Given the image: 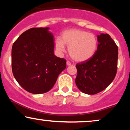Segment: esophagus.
I'll use <instances>...</instances> for the list:
<instances>
[{"mask_svg":"<svg viewBox=\"0 0 130 130\" xmlns=\"http://www.w3.org/2000/svg\"><path fill=\"white\" fill-rule=\"evenodd\" d=\"M67 65H68V66H69V65H71V63L70 62V61L67 60Z\"/></svg>","mask_w":130,"mask_h":130,"instance_id":"1","label":"esophagus"}]
</instances>
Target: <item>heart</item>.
<instances>
[{
	"instance_id": "obj_1",
	"label": "heart",
	"mask_w": 130,
	"mask_h": 130,
	"mask_svg": "<svg viewBox=\"0 0 130 130\" xmlns=\"http://www.w3.org/2000/svg\"><path fill=\"white\" fill-rule=\"evenodd\" d=\"M98 41L96 35L78 29H70L62 32L60 38H57L55 46L57 53L62 54L65 46L74 60L83 62L89 60L97 50Z\"/></svg>"
}]
</instances>
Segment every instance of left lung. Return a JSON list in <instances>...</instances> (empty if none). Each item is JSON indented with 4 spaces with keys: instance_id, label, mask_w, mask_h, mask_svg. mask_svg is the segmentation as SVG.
Returning <instances> with one entry per match:
<instances>
[{
    "instance_id": "8db88e82",
    "label": "left lung",
    "mask_w": 130,
    "mask_h": 130,
    "mask_svg": "<svg viewBox=\"0 0 130 130\" xmlns=\"http://www.w3.org/2000/svg\"><path fill=\"white\" fill-rule=\"evenodd\" d=\"M95 55L89 60L76 64L75 83L83 93L94 95L106 89L117 73L118 47L108 34L97 36Z\"/></svg>"
}]
</instances>
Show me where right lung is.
Instances as JSON below:
<instances>
[{"label": "right lung", "mask_w": 130, "mask_h": 130, "mask_svg": "<svg viewBox=\"0 0 130 130\" xmlns=\"http://www.w3.org/2000/svg\"><path fill=\"white\" fill-rule=\"evenodd\" d=\"M49 29L31 28L22 33L12 46L13 76L19 84L31 93L50 91L66 68V60L54 55V40Z\"/></svg>", "instance_id": "add662e5"}]
</instances>
